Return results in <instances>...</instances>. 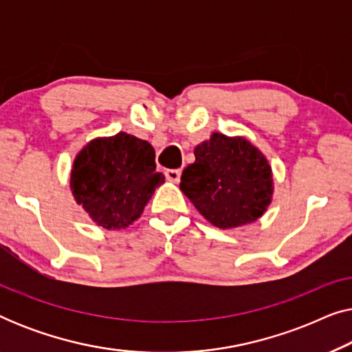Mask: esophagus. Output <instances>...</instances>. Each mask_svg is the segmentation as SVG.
Wrapping results in <instances>:
<instances>
[{
	"label": "esophagus",
	"instance_id": "obj_1",
	"mask_svg": "<svg viewBox=\"0 0 352 352\" xmlns=\"http://www.w3.org/2000/svg\"><path fill=\"white\" fill-rule=\"evenodd\" d=\"M165 176H166L168 181L179 182V179H181V170H166L165 171Z\"/></svg>",
	"mask_w": 352,
	"mask_h": 352
}]
</instances>
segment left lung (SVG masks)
Here are the masks:
<instances>
[{"label":"left lung","instance_id":"obj_1","mask_svg":"<svg viewBox=\"0 0 352 352\" xmlns=\"http://www.w3.org/2000/svg\"><path fill=\"white\" fill-rule=\"evenodd\" d=\"M181 190L206 221L232 229L261 218L272 200V170L263 152L242 136L213 133L194 148Z\"/></svg>","mask_w":352,"mask_h":352}]
</instances>
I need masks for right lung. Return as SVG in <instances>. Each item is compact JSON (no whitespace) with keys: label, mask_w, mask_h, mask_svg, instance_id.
I'll return each instance as SVG.
<instances>
[{"label":"right lung","mask_w":352,"mask_h":352,"mask_svg":"<svg viewBox=\"0 0 352 352\" xmlns=\"http://www.w3.org/2000/svg\"><path fill=\"white\" fill-rule=\"evenodd\" d=\"M163 182L165 176L155 171L153 147L128 133L89 141L70 173L76 204L107 230L133 224Z\"/></svg>","instance_id":"obj_1"}]
</instances>
